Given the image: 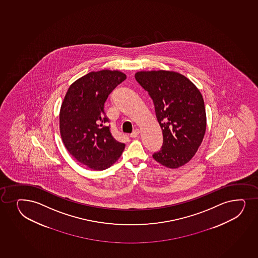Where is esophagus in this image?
<instances>
[{
    "label": "esophagus",
    "instance_id": "esophagus-1",
    "mask_svg": "<svg viewBox=\"0 0 258 258\" xmlns=\"http://www.w3.org/2000/svg\"><path fill=\"white\" fill-rule=\"evenodd\" d=\"M140 129H135V130L131 134L130 136L132 138H136V137L139 136V134H140Z\"/></svg>",
    "mask_w": 258,
    "mask_h": 258
}]
</instances>
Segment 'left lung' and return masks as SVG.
I'll use <instances>...</instances> for the list:
<instances>
[{"label": "left lung", "instance_id": "obj_1", "mask_svg": "<svg viewBox=\"0 0 258 258\" xmlns=\"http://www.w3.org/2000/svg\"><path fill=\"white\" fill-rule=\"evenodd\" d=\"M135 79L152 99L163 130V146L152 157L169 169L183 166L204 139L207 115L202 94L189 79L175 71H139Z\"/></svg>", "mask_w": 258, "mask_h": 258}]
</instances>
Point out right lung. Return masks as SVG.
Segmentation results:
<instances>
[{
  "label": "right lung",
  "mask_w": 258,
  "mask_h": 258,
  "mask_svg": "<svg viewBox=\"0 0 258 258\" xmlns=\"http://www.w3.org/2000/svg\"><path fill=\"white\" fill-rule=\"evenodd\" d=\"M126 76L118 71H92L69 88L59 113L62 143L72 157L94 170H104L118 160L124 143L118 142L106 123L104 103Z\"/></svg>",
  "instance_id": "add662e5"
}]
</instances>
